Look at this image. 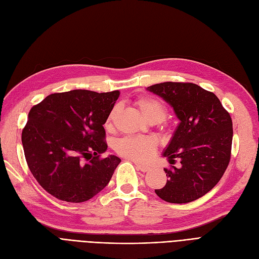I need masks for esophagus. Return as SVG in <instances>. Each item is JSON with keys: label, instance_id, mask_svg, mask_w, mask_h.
Instances as JSON below:
<instances>
[{"label": "esophagus", "instance_id": "1", "mask_svg": "<svg viewBox=\"0 0 259 259\" xmlns=\"http://www.w3.org/2000/svg\"><path fill=\"white\" fill-rule=\"evenodd\" d=\"M136 166H137L138 170H140V171H142V172H148L149 170H151V168H149V166L143 165V164H140V163H136Z\"/></svg>", "mask_w": 259, "mask_h": 259}]
</instances>
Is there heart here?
I'll list each match as a JSON object with an SVG mask.
<instances>
[{
	"label": "heart",
	"mask_w": 259,
	"mask_h": 259,
	"mask_svg": "<svg viewBox=\"0 0 259 259\" xmlns=\"http://www.w3.org/2000/svg\"><path fill=\"white\" fill-rule=\"evenodd\" d=\"M140 111L145 117L152 122H158L164 119L166 115V106L159 99L144 97L139 99L136 102ZM118 107L115 106L108 114L105 127L111 128ZM115 151L119 155L128 158V159L144 162L148 161L156 153L155 141L148 137L129 136L119 139L115 144Z\"/></svg>",
	"instance_id": "b5f03b06"
}]
</instances>
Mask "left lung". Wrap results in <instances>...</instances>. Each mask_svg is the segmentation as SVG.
Returning <instances> with one entry per match:
<instances>
[{
	"instance_id": "1",
	"label": "left lung",
	"mask_w": 259,
	"mask_h": 259,
	"mask_svg": "<svg viewBox=\"0 0 259 259\" xmlns=\"http://www.w3.org/2000/svg\"><path fill=\"white\" fill-rule=\"evenodd\" d=\"M168 102L180 119L164 149L181 168L164 169V187L156 195L170 203H187L208 193L222 179L230 161L232 120L220 99L193 82L165 81L147 87Z\"/></svg>"
}]
</instances>
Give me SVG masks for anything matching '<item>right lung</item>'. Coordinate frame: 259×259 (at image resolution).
Segmentation results:
<instances>
[{
  "instance_id": "right-lung-1",
  "label": "right lung",
  "mask_w": 259,
  "mask_h": 259,
  "mask_svg": "<svg viewBox=\"0 0 259 259\" xmlns=\"http://www.w3.org/2000/svg\"><path fill=\"white\" fill-rule=\"evenodd\" d=\"M120 93L71 90L33 106L21 135L33 177L48 194L79 203L99 194L121 161L107 149L103 124Z\"/></svg>"
}]
</instances>
